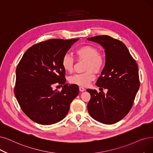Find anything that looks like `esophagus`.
Returning a JSON list of instances; mask_svg holds the SVG:
<instances>
[{
    "instance_id": "1",
    "label": "esophagus",
    "mask_w": 153,
    "mask_h": 153,
    "mask_svg": "<svg viewBox=\"0 0 153 153\" xmlns=\"http://www.w3.org/2000/svg\"><path fill=\"white\" fill-rule=\"evenodd\" d=\"M79 90H80V91H83L85 90V89L82 87H79Z\"/></svg>"
}]
</instances>
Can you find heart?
I'll return each instance as SVG.
<instances>
[{
	"mask_svg": "<svg viewBox=\"0 0 153 153\" xmlns=\"http://www.w3.org/2000/svg\"><path fill=\"white\" fill-rule=\"evenodd\" d=\"M75 54L78 59L86 60L85 70L87 71L71 76L69 82L78 86L87 87L95 78L94 71L99 73L102 70L105 63L104 59L99 54L98 49L91 45H85L78 48L75 51ZM74 63V58L69 54H65L62 59V66L67 72L73 71Z\"/></svg>",
	"mask_w": 153,
	"mask_h": 153,
	"instance_id": "obj_1",
	"label": "heart"
}]
</instances>
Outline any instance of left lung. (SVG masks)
<instances>
[{
  "label": "left lung",
  "mask_w": 153,
  "mask_h": 153,
  "mask_svg": "<svg viewBox=\"0 0 153 153\" xmlns=\"http://www.w3.org/2000/svg\"><path fill=\"white\" fill-rule=\"evenodd\" d=\"M105 50V65L97 80V87L107 89H87L91 99L87 105L90 116L105 124H113L129 113L139 88L138 66L123 42L108 36L87 38ZM102 88H101V87Z\"/></svg>",
  "instance_id": "left-lung-1"
}]
</instances>
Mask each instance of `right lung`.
Masks as SVG:
<instances>
[{"instance_id": "right-lung-1", "label": "right lung", "mask_w": 153, "mask_h": 153, "mask_svg": "<svg viewBox=\"0 0 153 153\" xmlns=\"http://www.w3.org/2000/svg\"><path fill=\"white\" fill-rule=\"evenodd\" d=\"M78 39L41 42L29 48L18 64L14 94L22 111L35 123L51 125L63 120L78 95V85L65 83L62 66L63 56ZM55 83L64 85L62 91L52 90Z\"/></svg>"}]
</instances>
